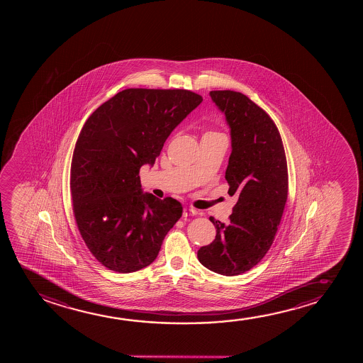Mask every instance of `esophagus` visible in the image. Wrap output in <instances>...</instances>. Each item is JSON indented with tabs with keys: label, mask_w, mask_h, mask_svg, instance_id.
Listing matches in <instances>:
<instances>
[{
	"label": "esophagus",
	"mask_w": 363,
	"mask_h": 363,
	"mask_svg": "<svg viewBox=\"0 0 363 363\" xmlns=\"http://www.w3.org/2000/svg\"><path fill=\"white\" fill-rule=\"evenodd\" d=\"M197 214V211L194 208H184V218H187V217H191V216H196Z\"/></svg>",
	"instance_id": "1"
}]
</instances>
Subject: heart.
I'll return each instance as SVG.
<instances>
[{
    "label": "heart",
    "mask_w": 363,
    "mask_h": 363,
    "mask_svg": "<svg viewBox=\"0 0 363 363\" xmlns=\"http://www.w3.org/2000/svg\"><path fill=\"white\" fill-rule=\"evenodd\" d=\"M206 135H218V133H214V131H208V133H206Z\"/></svg>",
    "instance_id": "heart-1"
}]
</instances>
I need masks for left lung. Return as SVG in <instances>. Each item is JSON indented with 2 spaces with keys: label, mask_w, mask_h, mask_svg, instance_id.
<instances>
[{
  "label": "left lung",
  "mask_w": 363,
  "mask_h": 363,
  "mask_svg": "<svg viewBox=\"0 0 363 363\" xmlns=\"http://www.w3.org/2000/svg\"><path fill=\"white\" fill-rule=\"evenodd\" d=\"M209 95L230 128L225 179L238 201L228 223L209 218L216 239L197 257L214 273L233 277L255 267L273 244L288 199V164L278 128L260 106L233 90Z\"/></svg>",
  "instance_id": "obj_1"
}]
</instances>
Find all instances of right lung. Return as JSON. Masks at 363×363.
I'll return each mask as SVG.
<instances>
[{
  "label": "right lung",
  "mask_w": 363,
  "mask_h": 363,
  "mask_svg": "<svg viewBox=\"0 0 363 363\" xmlns=\"http://www.w3.org/2000/svg\"><path fill=\"white\" fill-rule=\"evenodd\" d=\"M186 89L130 88L85 121L70 166L80 235L105 268L133 273L154 262L182 204L143 194L140 169L155 164L172 130L202 103Z\"/></svg>",
  "instance_id": "right-lung-1"
}]
</instances>
